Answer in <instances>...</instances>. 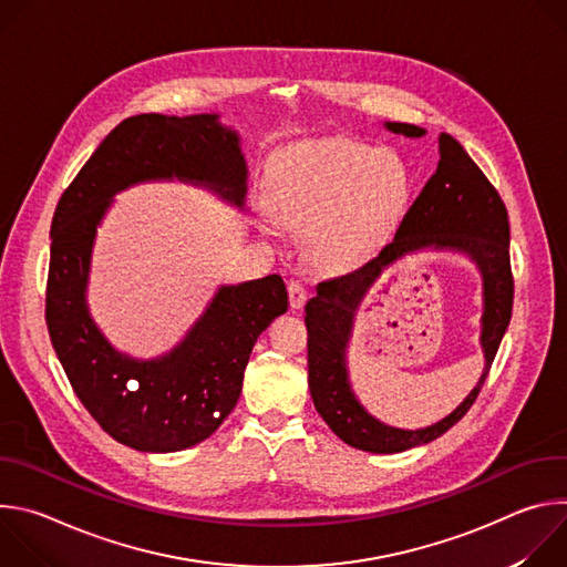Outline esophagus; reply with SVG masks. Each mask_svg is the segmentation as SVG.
Wrapping results in <instances>:
<instances>
[{
  "mask_svg": "<svg viewBox=\"0 0 567 567\" xmlns=\"http://www.w3.org/2000/svg\"><path fill=\"white\" fill-rule=\"evenodd\" d=\"M287 289H289V305H291V309H302L305 302H307L305 287L298 280H293V282H289Z\"/></svg>",
  "mask_w": 567,
  "mask_h": 567,
  "instance_id": "obj_1",
  "label": "esophagus"
}]
</instances>
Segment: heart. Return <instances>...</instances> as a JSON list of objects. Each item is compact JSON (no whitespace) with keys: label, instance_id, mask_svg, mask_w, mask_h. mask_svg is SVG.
<instances>
[{"label":"heart","instance_id":"b5f03b06","mask_svg":"<svg viewBox=\"0 0 567 567\" xmlns=\"http://www.w3.org/2000/svg\"><path fill=\"white\" fill-rule=\"evenodd\" d=\"M413 175L403 156L348 138H316L287 147L274 166L267 235L280 226L305 233V258L320 274L368 262L409 210Z\"/></svg>","mask_w":567,"mask_h":567}]
</instances>
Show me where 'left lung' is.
I'll use <instances>...</instances> for the list:
<instances>
[{"instance_id":"left-lung-1","label":"left lung","mask_w":567,"mask_h":567,"mask_svg":"<svg viewBox=\"0 0 567 567\" xmlns=\"http://www.w3.org/2000/svg\"><path fill=\"white\" fill-rule=\"evenodd\" d=\"M383 127L406 138L426 136L424 127L411 123L385 121ZM420 252L462 255L478 269L483 280L478 340L485 365L474 390L446 419L422 430H399L381 423L362 406L349 381L347 352L364 293L385 268ZM512 305L507 208L466 150L442 132L437 171L403 215L392 239L361 269L320 282L316 296L305 305L309 392L318 415L346 444L368 453H401L437 440L473 406L507 332Z\"/></svg>"}]
</instances>
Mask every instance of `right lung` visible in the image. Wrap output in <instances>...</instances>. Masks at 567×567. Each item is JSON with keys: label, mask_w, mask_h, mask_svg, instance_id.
I'll use <instances>...</instances> for the list:
<instances>
[{"label": "right lung", "mask_w": 567, "mask_h": 567, "mask_svg": "<svg viewBox=\"0 0 567 567\" xmlns=\"http://www.w3.org/2000/svg\"><path fill=\"white\" fill-rule=\"evenodd\" d=\"M156 182L204 188L241 213L249 168L239 132L219 114H138L103 138L53 213L47 326L78 399L105 433L143 453H175L230 415L251 350L289 296L280 276L219 285L173 350L138 359L114 348L87 300L99 226L118 193Z\"/></svg>", "instance_id": "right-lung-1"}]
</instances>
